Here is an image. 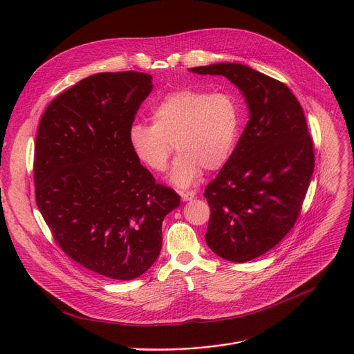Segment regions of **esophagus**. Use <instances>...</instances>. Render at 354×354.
<instances>
[{
  "instance_id": "1",
  "label": "esophagus",
  "mask_w": 354,
  "mask_h": 354,
  "mask_svg": "<svg viewBox=\"0 0 354 354\" xmlns=\"http://www.w3.org/2000/svg\"><path fill=\"white\" fill-rule=\"evenodd\" d=\"M196 196V190H186V192H180V197L183 201L192 200Z\"/></svg>"
}]
</instances>
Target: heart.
Here are the masks:
<instances>
[{
  "label": "heart",
  "instance_id": "obj_1",
  "mask_svg": "<svg viewBox=\"0 0 354 354\" xmlns=\"http://www.w3.org/2000/svg\"><path fill=\"white\" fill-rule=\"evenodd\" d=\"M153 120L130 126L133 153L151 171L164 172L176 147L171 179L186 186L203 168L217 171L230 160L239 137L241 105L228 91L179 89L153 108Z\"/></svg>",
  "mask_w": 354,
  "mask_h": 354
}]
</instances>
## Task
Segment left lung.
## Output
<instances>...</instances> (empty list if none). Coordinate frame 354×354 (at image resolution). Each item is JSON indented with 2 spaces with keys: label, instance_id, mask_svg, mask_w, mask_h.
Returning <instances> with one entry per match:
<instances>
[{
  "label": "left lung",
  "instance_id": "obj_1",
  "mask_svg": "<svg viewBox=\"0 0 354 354\" xmlns=\"http://www.w3.org/2000/svg\"><path fill=\"white\" fill-rule=\"evenodd\" d=\"M190 71L228 78L248 104L249 120L234 153L205 190L209 248L243 263L266 254L294 227L315 167L314 142L286 84L238 63Z\"/></svg>",
  "mask_w": 354,
  "mask_h": 354
}]
</instances>
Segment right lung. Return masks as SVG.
Segmentation results:
<instances>
[{
  "mask_svg": "<svg viewBox=\"0 0 354 354\" xmlns=\"http://www.w3.org/2000/svg\"><path fill=\"white\" fill-rule=\"evenodd\" d=\"M151 80L137 71L81 80L50 102L36 136V205L55 241L85 269L115 280L153 266L162 221L180 205L129 142Z\"/></svg>",
  "mask_w": 354,
  "mask_h": 354,
  "instance_id": "1",
  "label": "right lung"
}]
</instances>
